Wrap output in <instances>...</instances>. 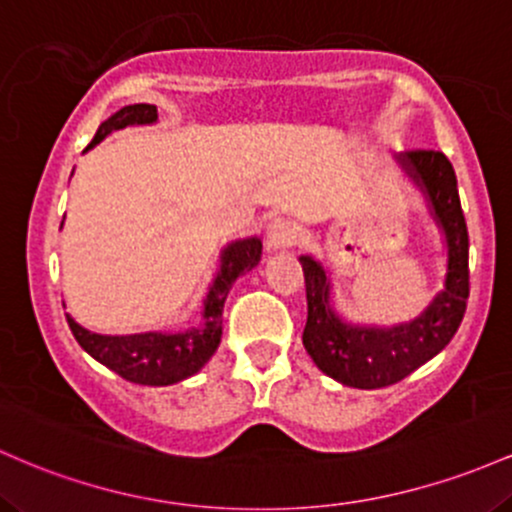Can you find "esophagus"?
Segmentation results:
<instances>
[{
    "label": "esophagus",
    "instance_id": "34e87169",
    "mask_svg": "<svg viewBox=\"0 0 512 512\" xmlns=\"http://www.w3.org/2000/svg\"><path fill=\"white\" fill-rule=\"evenodd\" d=\"M295 241H297V227L292 225V222L283 220V217H278V220H273L271 225L266 227V246L271 251L287 249V246H292Z\"/></svg>",
    "mask_w": 512,
    "mask_h": 512
}]
</instances>
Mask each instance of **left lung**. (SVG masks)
Returning a JSON list of instances; mask_svg holds the SVG:
<instances>
[{
  "instance_id": "8db88e82",
  "label": "left lung",
  "mask_w": 512,
  "mask_h": 512,
  "mask_svg": "<svg viewBox=\"0 0 512 512\" xmlns=\"http://www.w3.org/2000/svg\"><path fill=\"white\" fill-rule=\"evenodd\" d=\"M426 200L445 244L442 290L418 317L401 324H355L333 304L331 273L312 256H300L307 285V326L302 343L309 358L331 380L355 389H382L426 365L452 341L469 297V234L459 205L450 159L435 149H413L396 157Z\"/></svg>"
}]
</instances>
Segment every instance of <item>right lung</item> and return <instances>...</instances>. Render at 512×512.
Instances as JSON below:
<instances>
[{
  "label": "right lung",
  "instance_id": "obj_1",
  "mask_svg": "<svg viewBox=\"0 0 512 512\" xmlns=\"http://www.w3.org/2000/svg\"><path fill=\"white\" fill-rule=\"evenodd\" d=\"M157 120V106H149V103L123 106L111 118L103 120L94 140L84 152H89L91 147L106 140L111 132L135 128V125H154ZM261 249V239L246 237L229 241L225 249L220 251V268H217L215 278L208 287V295L203 300L200 321L193 324L191 329L106 336V333L84 329L70 314H67V324H70L79 346L123 380L145 384V387H169V384L183 382L193 377L195 372L203 370L215 355L222 341V312H225L229 290L237 283L239 275L258 266Z\"/></svg>",
  "mask_w": 512,
  "mask_h": 512
}]
</instances>
